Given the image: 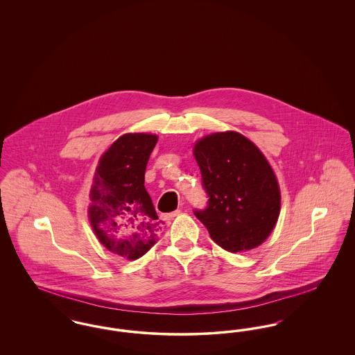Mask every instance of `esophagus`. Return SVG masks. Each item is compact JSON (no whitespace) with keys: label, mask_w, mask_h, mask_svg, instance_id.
Instances as JSON below:
<instances>
[{"label":"esophagus","mask_w":355,"mask_h":355,"mask_svg":"<svg viewBox=\"0 0 355 355\" xmlns=\"http://www.w3.org/2000/svg\"><path fill=\"white\" fill-rule=\"evenodd\" d=\"M181 214V210H175V211H171V213H166V214H162L161 216V218L164 220H173L174 217H177V216H180Z\"/></svg>","instance_id":"esophagus-1"}]
</instances>
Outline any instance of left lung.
Masks as SVG:
<instances>
[{"mask_svg":"<svg viewBox=\"0 0 355 355\" xmlns=\"http://www.w3.org/2000/svg\"><path fill=\"white\" fill-rule=\"evenodd\" d=\"M209 202L194 214L211 239L230 253L252 250L270 236L281 191L270 164L236 132L206 135L194 145Z\"/></svg>","mask_w":355,"mask_h":355,"instance_id":"obj_1","label":"left lung"}]
</instances>
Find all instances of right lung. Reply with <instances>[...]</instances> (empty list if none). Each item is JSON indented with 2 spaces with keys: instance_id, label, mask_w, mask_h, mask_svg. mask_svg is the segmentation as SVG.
<instances>
[{
  "instance_id": "add662e5",
  "label": "right lung",
  "mask_w": 355,
  "mask_h": 355,
  "mask_svg": "<svg viewBox=\"0 0 355 355\" xmlns=\"http://www.w3.org/2000/svg\"><path fill=\"white\" fill-rule=\"evenodd\" d=\"M155 135H121L102 154L90 189L89 220L112 253L138 259L157 242L162 222L145 189V171Z\"/></svg>"
}]
</instances>
